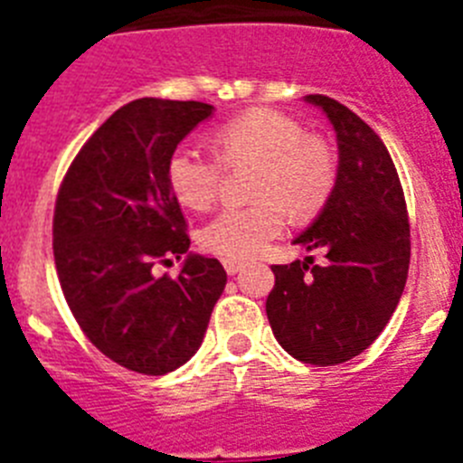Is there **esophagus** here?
Here are the masks:
<instances>
[{
	"mask_svg": "<svg viewBox=\"0 0 463 463\" xmlns=\"http://www.w3.org/2000/svg\"><path fill=\"white\" fill-rule=\"evenodd\" d=\"M222 267H224V271L229 273V276H236V273L241 271V269L245 267V261H241V260H222Z\"/></svg>",
	"mask_w": 463,
	"mask_h": 463,
	"instance_id": "34e87169",
	"label": "esophagus"
}]
</instances>
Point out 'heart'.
<instances>
[{
  "instance_id": "heart-1",
  "label": "heart",
  "mask_w": 463,
  "mask_h": 463,
  "mask_svg": "<svg viewBox=\"0 0 463 463\" xmlns=\"http://www.w3.org/2000/svg\"><path fill=\"white\" fill-rule=\"evenodd\" d=\"M220 157L260 162L250 206L220 211L199 234L203 250L243 260L261 252L285 229V208L306 218L325 206L336 169L329 150L306 138L304 127L271 109L248 110L215 132ZM222 165L194 146H178L166 159V183L183 206L206 211L218 196Z\"/></svg>"
}]
</instances>
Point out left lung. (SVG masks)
<instances>
[{
  "label": "left lung",
  "instance_id": "left-lung-1",
  "mask_svg": "<svg viewBox=\"0 0 463 463\" xmlns=\"http://www.w3.org/2000/svg\"><path fill=\"white\" fill-rule=\"evenodd\" d=\"M325 110L338 141L336 183L320 215L294 243L322 250L276 264L267 298L273 336L294 359L334 366L362 354L387 326L406 288L411 224L390 153L357 113L325 94H308Z\"/></svg>",
  "mask_w": 463,
  "mask_h": 463
}]
</instances>
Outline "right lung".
Listing matches in <instances>:
<instances>
[{"mask_svg": "<svg viewBox=\"0 0 463 463\" xmlns=\"http://www.w3.org/2000/svg\"><path fill=\"white\" fill-rule=\"evenodd\" d=\"M211 116L202 101H129L88 138L57 192L52 255L69 308L97 350L143 375L171 373L199 350L227 285L218 260L192 252L175 278L153 271L190 250L166 159Z\"/></svg>", "mask_w": 463, "mask_h": 463, "instance_id": "right-lung-1", "label": "right lung"}]
</instances>
